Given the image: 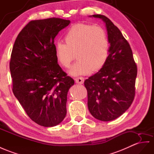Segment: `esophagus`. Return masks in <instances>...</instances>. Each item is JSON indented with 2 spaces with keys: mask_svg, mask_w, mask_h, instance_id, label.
I'll use <instances>...</instances> for the list:
<instances>
[{
  "mask_svg": "<svg viewBox=\"0 0 154 154\" xmlns=\"http://www.w3.org/2000/svg\"><path fill=\"white\" fill-rule=\"evenodd\" d=\"M75 81L76 83H78V84H83L85 79H84L83 77H76L75 79Z\"/></svg>",
  "mask_w": 154,
  "mask_h": 154,
  "instance_id": "obj_1",
  "label": "esophagus"
}]
</instances>
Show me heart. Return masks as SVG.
<instances>
[{
  "instance_id": "b5f03b06",
  "label": "heart",
  "mask_w": 154,
  "mask_h": 154,
  "mask_svg": "<svg viewBox=\"0 0 154 154\" xmlns=\"http://www.w3.org/2000/svg\"><path fill=\"white\" fill-rule=\"evenodd\" d=\"M65 43L58 42L54 47L55 56L62 67L68 68L75 58L77 62L69 69L77 76L101 68L109 54V42L103 28L83 23L72 25L64 36Z\"/></svg>"
}]
</instances>
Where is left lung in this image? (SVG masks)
<instances>
[{"label": "left lung", "mask_w": 154, "mask_h": 154, "mask_svg": "<svg viewBox=\"0 0 154 154\" xmlns=\"http://www.w3.org/2000/svg\"><path fill=\"white\" fill-rule=\"evenodd\" d=\"M90 17L104 21L110 47L103 67L85 81L88 107L96 119L111 121L123 115L133 103L137 68L131 47L118 27L105 15Z\"/></svg>", "instance_id": "1"}]
</instances>
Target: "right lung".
Instances as JSON below:
<instances>
[{"mask_svg":"<svg viewBox=\"0 0 154 154\" xmlns=\"http://www.w3.org/2000/svg\"><path fill=\"white\" fill-rule=\"evenodd\" d=\"M69 20L52 17L30 21L15 39L10 69L13 92L31 120L43 127L59 124L66 115L74 80L62 69L54 39Z\"/></svg>","mask_w":154,"mask_h":154,"instance_id":"right-lung-1","label":"right lung"}]
</instances>
